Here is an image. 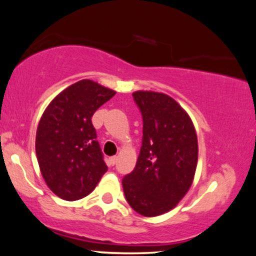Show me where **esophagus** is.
Returning <instances> with one entry per match:
<instances>
[{
  "label": "esophagus",
  "mask_w": 256,
  "mask_h": 256,
  "mask_svg": "<svg viewBox=\"0 0 256 256\" xmlns=\"http://www.w3.org/2000/svg\"><path fill=\"white\" fill-rule=\"evenodd\" d=\"M109 164H110V166H114L117 164V156H112V158H110L109 159Z\"/></svg>",
  "instance_id": "34e87169"
}]
</instances>
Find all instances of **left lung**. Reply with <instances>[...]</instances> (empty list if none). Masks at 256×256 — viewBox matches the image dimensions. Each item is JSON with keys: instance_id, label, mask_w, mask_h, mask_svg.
<instances>
[{"instance_id": "1", "label": "left lung", "mask_w": 256, "mask_h": 256, "mask_svg": "<svg viewBox=\"0 0 256 256\" xmlns=\"http://www.w3.org/2000/svg\"><path fill=\"white\" fill-rule=\"evenodd\" d=\"M132 95L142 114V145L134 169L122 183L133 210L156 217L174 208L192 184L198 160L196 130L170 96L147 90Z\"/></svg>"}]
</instances>
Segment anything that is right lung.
Wrapping results in <instances>:
<instances>
[{
  "instance_id": "obj_1",
  "label": "right lung",
  "mask_w": 256,
  "mask_h": 256,
  "mask_svg": "<svg viewBox=\"0 0 256 256\" xmlns=\"http://www.w3.org/2000/svg\"><path fill=\"white\" fill-rule=\"evenodd\" d=\"M114 94L84 78L56 95L42 114L36 154L42 178L60 198L88 196L108 170L92 117Z\"/></svg>"
}]
</instances>
